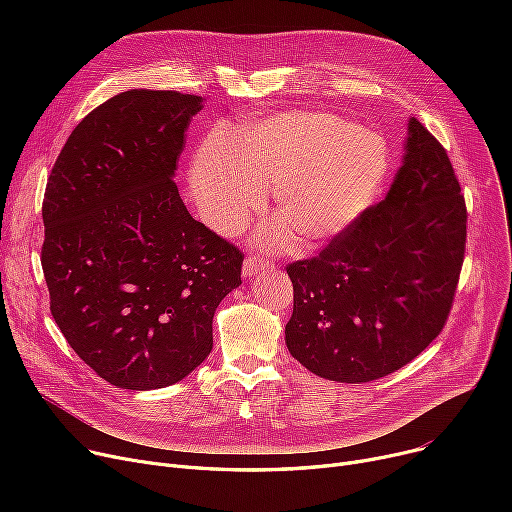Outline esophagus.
<instances>
[{"instance_id":"esophagus-1","label":"esophagus","mask_w":512,"mask_h":512,"mask_svg":"<svg viewBox=\"0 0 512 512\" xmlns=\"http://www.w3.org/2000/svg\"><path fill=\"white\" fill-rule=\"evenodd\" d=\"M265 267H267V263H265L259 255L251 253V255L245 259V265H242V274H245V278H253L257 272L265 270Z\"/></svg>"}]
</instances>
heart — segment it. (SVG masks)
<instances>
[{
  "mask_svg": "<svg viewBox=\"0 0 512 512\" xmlns=\"http://www.w3.org/2000/svg\"><path fill=\"white\" fill-rule=\"evenodd\" d=\"M388 147L378 132L328 112H288L240 132L234 153L205 143L193 188L213 228L234 232L274 188L276 215L301 245H324L378 195ZM280 234V232H278Z\"/></svg>",
  "mask_w": 512,
  "mask_h": 512,
  "instance_id": "1",
  "label": "heart"
}]
</instances>
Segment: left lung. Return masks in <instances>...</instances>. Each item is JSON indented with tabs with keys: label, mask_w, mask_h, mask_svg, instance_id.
<instances>
[{
	"label": "left lung",
	"mask_w": 512,
	"mask_h": 512,
	"mask_svg": "<svg viewBox=\"0 0 512 512\" xmlns=\"http://www.w3.org/2000/svg\"><path fill=\"white\" fill-rule=\"evenodd\" d=\"M405 161L384 201L311 259L288 263L290 355L332 382L405 367L446 326L467 242V207L442 143L409 120Z\"/></svg>",
	"instance_id": "obj_1"
}]
</instances>
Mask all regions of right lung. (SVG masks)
I'll return each instance as SVG.
<instances>
[{
  "mask_svg": "<svg viewBox=\"0 0 512 512\" xmlns=\"http://www.w3.org/2000/svg\"><path fill=\"white\" fill-rule=\"evenodd\" d=\"M201 97L132 89L78 122L45 197L49 309L74 353L124 390L166 388L213 346L242 251L186 211L174 182Z\"/></svg>",
  "mask_w": 512,
  "mask_h": 512,
  "instance_id": "right-lung-1",
  "label": "right lung"
}]
</instances>
